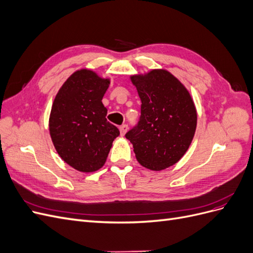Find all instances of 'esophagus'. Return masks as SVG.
Here are the masks:
<instances>
[{"label":"esophagus","instance_id":"esophagus-1","mask_svg":"<svg viewBox=\"0 0 253 253\" xmlns=\"http://www.w3.org/2000/svg\"><path fill=\"white\" fill-rule=\"evenodd\" d=\"M119 129H120V135L121 136H125L126 131H127V126L126 125H122Z\"/></svg>","mask_w":253,"mask_h":253}]
</instances>
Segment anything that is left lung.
Listing matches in <instances>:
<instances>
[{
    "instance_id": "obj_1",
    "label": "left lung",
    "mask_w": 253,
    "mask_h": 253,
    "mask_svg": "<svg viewBox=\"0 0 253 253\" xmlns=\"http://www.w3.org/2000/svg\"><path fill=\"white\" fill-rule=\"evenodd\" d=\"M141 100L138 125L126 134L136 159L162 171L185 155L195 134L197 114L185 85L166 70L131 76Z\"/></svg>"
}]
</instances>
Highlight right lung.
<instances>
[{
	"instance_id": "add662e5",
	"label": "right lung",
	"mask_w": 253,
	"mask_h": 253,
	"mask_svg": "<svg viewBox=\"0 0 253 253\" xmlns=\"http://www.w3.org/2000/svg\"><path fill=\"white\" fill-rule=\"evenodd\" d=\"M110 79L82 68L63 83L52 102L49 134L59 156L84 173L103 167L119 129L106 120L102 98Z\"/></svg>"
}]
</instances>
